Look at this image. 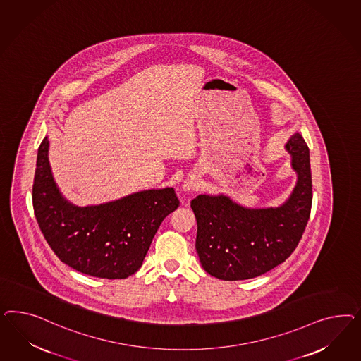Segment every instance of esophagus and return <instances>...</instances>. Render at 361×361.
<instances>
[{"label":"esophagus","mask_w":361,"mask_h":361,"mask_svg":"<svg viewBox=\"0 0 361 361\" xmlns=\"http://www.w3.org/2000/svg\"><path fill=\"white\" fill-rule=\"evenodd\" d=\"M184 190L185 192H196L197 189H198V181H197L195 177H188L185 181H184Z\"/></svg>","instance_id":"1"}]
</instances>
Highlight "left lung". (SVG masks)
<instances>
[{
	"label": "left lung",
	"mask_w": 361,
	"mask_h": 361,
	"mask_svg": "<svg viewBox=\"0 0 361 361\" xmlns=\"http://www.w3.org/2000/svg\"><path fill=\"white\" fill-rule=\"evenodd\" d=\"M286 149L298 181L283 205L245 208L224 195H200L192 200L197 254L207 273L222 281L250 279L270 271L295 250L311 213V165L300 133L290 137Z\"/></svg>",
	"instance_id": "8db88e82"
}]
</instances>
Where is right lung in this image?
Returning a JSON list of instances; mask_svg holds the SVG:
<instances>
[{
	"label": "right lung",
	"mask_w": 361,
	"mask_h": 361,
	"mask_svg": "<svg viewBox=\"0 0 361 361\" xmlns=\"http://www.w3.org/2000/svg\"><path fill=\"white\" fill-rule=\"evenodd\" d=\"M49 140L38 148L34 214L55 255L79 273L124 279L142 267L163 219L178 208L173 188L151 189L95 207L70 204L55 185Z\"/></svg>",
	"instance_id": "right-lung-1"
}]
</instances>
